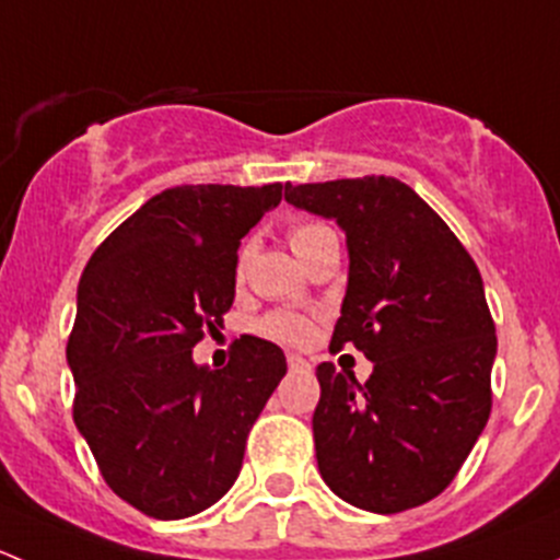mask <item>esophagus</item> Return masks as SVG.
Listing matches in <instances>:
<instances>
[{"mask_svg": "<svg viewBox=\"0 0 560 560\" xmlns=\"http://www.w3.org/2000/svg\"><path fill=\"white\" fill-rule=\"evenodd\" d=\"M287 365H290L292 371H306V369H312V363H308L306 358H301V354H287Z\"/></svg>", "mask_w": 560, "mask_h": 560, "instance_id": "34e87169", "label": "esophagus"}]
</instances>
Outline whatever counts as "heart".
<instances>
[{"instance_id": "1", "label": "heart", "mask_w": 560, "mask_h": 560, "mask_svg": "<svg viewBox=\"0 0 560 560\" xmlns=\"http://www.w3.org/2000/svg\"><path fill=\"white\" fill-rule=\"evenodd\" d=\"M330 233V230L325 228V224H314V222H306V224H298V228H292L290 233V244L292 248H303L306 244H312L314 238H319V235ZM248 252H244V257H241V262H246ZM262 330L268 332V336L279 338V341H290V343H303L308 336H312V325H308L306 319H301V316L295 314H273L265 319Z\"/></svg>"}]
</instances>
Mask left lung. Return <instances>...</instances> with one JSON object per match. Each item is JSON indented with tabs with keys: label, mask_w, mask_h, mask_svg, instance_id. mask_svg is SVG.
I'll use <instances>...</instances> for the list:
<instances>
[{
	"label": "left lung",
	"mask_w": 560,
	"mask_h": 560,
	"mask_svg": "<svg viewBox=\"0 0 560 560\" xmlns=\"http://www.w3.org/2000/svg\"><path fill=\"white\" fill-rule=\"evenodd\" d=\"M284 200L347 235L330 349L354 343L374 363L365 385L332 363L316 369L322 479L376 515L425 504L453 482L490 417L495 325L482 276L442 217L395 178L287 184Z\"/></svg>",
	"instance_id": "left-lung-1"
}]
</instances>
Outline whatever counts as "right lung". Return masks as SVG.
<instances>
[{"mask_svg": "<svg viewBox=\"0 0 560 560\" xmlns=\"http://www.w3.org/2000/svg\"><path fill=\"white\" fill-rule=\"evenodd\" d=\"M281 189H165L81 276L67 341L72 417L113 493L156 521L197 515L233 488L248 431L287 374L284 352L257 336H241L224 369L191 358L233 306L241 238Z\"/></svg>", "mask_w": 560, "mask_h": 560, "instance_id": "right-lung-1", "label": "right lung"}]
</instances>
